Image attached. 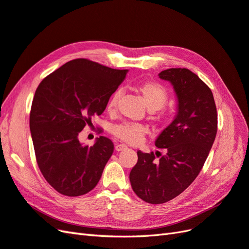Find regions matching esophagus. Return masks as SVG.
<instances>
[{
  "instance_id": "34e87169",
  "label": "esophagus",
  "mask_w": 249,
  "mask_h": 249,
  "mask_svg": "<svg viewBox=\"0 0 249 249\" xmlns=\"http://www.w3.org/2000/svg\"><path fill=\"white\" fill-rule=\"evenodd\" d=\"M126 148H127V146H126L125 144H123V143H117L116 146H115V150H116L117 152H121V151L125 150Z\"/></svg>"
}]
</instances>
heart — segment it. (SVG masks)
<instances>
[{
  "label": "heart",
  "mask_w": 249,
  "mask_h": 249,
  "mask_svg": "<svg viewBox=\"0 0 249 249\" xmlns=\"http://www.w3.org/2000/svg\"><path fill=\"white\" fill-rule=\"evenodd\" d=\"M133 89L142 97L144 104L150 110H152V112L157 110L158 114L156 116V119L158 121H165V120H167V113L160 109L167 103L168 92L166 88L156 82H142L134 85ZM121 95V90L118 89L110 96L107 103V109L109 112H114L117 108ZM146 131L148 130H146V128L143 125L132 123L120 124L113 128L114 135H116L118 139L131 144H137L142 142L146 134Z\"/></svg>",
  "instance_id": "b5f03b06"
}]
</instances>
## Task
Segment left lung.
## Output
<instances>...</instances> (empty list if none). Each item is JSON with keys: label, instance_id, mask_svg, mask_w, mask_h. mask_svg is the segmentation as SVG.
Listing matches in <instances>:
<instances>
[{"label": "left lung", "instance_id": "left-lung-1", "mask_svg": "<svg viewBox=\"0 0 249 249\" xmlns=\"http://www.w3.org/2000/svg\"><path fill=\"white\" fill-rule=\"evenodd\" d=\"M159 78L171 83L178 97V114L160 133L155 144L165 154L137 152L129 179L143 201L162 204L178 196L198 177L217 131L213 94L188 69H168Z\"/></svg>", "mask_w": 249, "mask_h": 249}]
</instances>
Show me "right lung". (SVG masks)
I'll return each instance as SVG.
<instances>
[{
	"instance_id": "obj_1",
	"label": "right lung",
	"mask_w": 249,
	"mask_h": 249,
	"mask_svg": "<svg viewBox=\"0 0 249 249\" xmlns=\"http://www.w3.org/2000/svg\"><path fill=\"white\" fill-rule=\"evenodd\" d=\"M127 71L78 58L36 88L30 115L36 159L45 179L60 194L84 195L99 181L114 143L99 136L93 145H84L78 136L92 117L104 113Z\"/></svg>"
}]
</instances>
